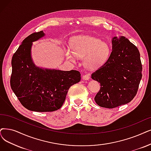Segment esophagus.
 Masks as SVG:
<instances>
[{
    "mask_svg": "<svg viewBox=\"0 0 151 151\" xmlns=\"http://www.w3.org/2000/svg\"><path fill=\"white\" fill-rule=\"evenodd\" d=\"M83 79L85 81H88L90 79V75L86 74V75L83 76Z\"/></svg>",
    "mask_w": 151,
    "mask_h": 151,
    "instance_id": "1",
    "label": "esophagus"
}]
</instances>
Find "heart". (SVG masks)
Wrapping results in <instances>:
<instances>
[{"mask_svg":"<svg viewBox=\"0 0 151 151\" xmlns=\"http://www.w3.org/2000/svg\"><path fill=\"white\" fill-rule=\"evenodd\" d=\"M72 50L65 49L66 58L75 62L77 57L83 58V65L87 69H95L104 65L109 59L111 48L107 43L90 36H76L70 40Z\"/></svg>","mask_w":151,"mask_h":151,"instance_id":"b5f03b06","label":"heart"}]
</instances>
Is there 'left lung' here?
Listing matches in <instances>:
<instances>
[{
	"instance_id": "8db88e82",
	"label": "left lung",
	"mask_w": 151,
	"mask_h": 151,
	"mask_svg": "<svg viewBox=\"0 0 151 151\" xmlns=\"http://www.w3.org/2000/svg\"><path fill=\"white\" fill-rule=\"evenodd\" d=\"M108 61L92 74L100 83L95 96L100 106L113 108L129 103L136 96L142 78V64L137 47L121 36L112 38Z\"/></svg>"
}]
</instances>
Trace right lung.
I'll return each mask as SVG.
<instances>
[{
	"label": "right lung",
	"mask_w": 151,
	"mask_h": 151,
	"mask_svg": "<svg viewBox=\"0 0 151 151\" xmlns=\"http://www.w3.org/2000/svg\"><path fill=\"white\" fill-rule=\"evenodd\" d=\"M45 35L43 31L29 35L12 59L11 88L24 107L38 112L59 109L69 88L81 79V73L76 70L45 69L35 64L31 55L32 43Z\"/></svg>",
	"instance_id": "right-lung-1"
}]
</instances>
